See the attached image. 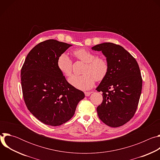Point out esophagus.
<instances>
[{"label":"esophagus","mask_w":160,"mask_h":160,"mask_svg":"<svg viewBox=\"0 0 160 160\" xmlns=\"http://www.w3.org/2000/svg\"><path fill=\"white\" fill-rule=\"evenodd\" d=\"M85 93V96H89L90 95V94H91V92H84Z\"/></svg>","instance_id":"esophagus-1"}]
</instances>
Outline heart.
Masks as SVG:
<instances>
[{
  "mask_svg": "<svg viewBox=\"0 0 160 160\" xmlns=\"http://www.w3.org/2000/svg\"><path fill=\"white\" fill-rule=\"evenodd\" d=\"M73 55L78 60L85 63L82 71V75H74L69 79L70 83L80 90H88L92 88L95 80L100 82L107 76L109 71L108 61L85 49L75 50ZM59 70L66 77H70L72 74V62L66 54H61L57 60Z\"/></svg>",
  "mask_w": 160,
  "mask_h": 160,
  "instance_id": "b5f03b06",
  "label": "heart"
}]
</instances>
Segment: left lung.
I'll return each instance as SVG.
<instances>
[{
	"mask_svg": "<svg viewBox=\"0 0 160 160\" xmlns=\"http://www.w3.org/2000/svg\"><path fill=\"white\" fill-rule=\"evenodd\" d=\"M92 50L102 51L109 64L106 77L96 90L103 100L97 108L99 118L106 125L118 127L134 116L141 94L142 79L138 62L123 47L106 42Z\"/></svg>",
	"mask_w": 160,
	"mask_h": 160,
	"instance_id": "obj_1",
	"label": "left lung"
}]
</instances>
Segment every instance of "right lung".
Wrapping results in <instances>:
<instances>
[{
    "label": "right lung",
    "mask_w": 160,
    "mask_h": 160,
    "mask_svg": "<svg viewBox=\"0 0 160 160\" xmlns=\"http://www.w3.org/2000/svg\"><path fill=\"white\" fill-rule=\"evenodd\" d=\"M72 45L42 42L28 54L21 70L22 95L28 109L43 123L61 125L74 115L82 91L67 82L57 66L58 57Z\"/></svg>",
    "instance_id": "obj_1"
}]
</instances>
